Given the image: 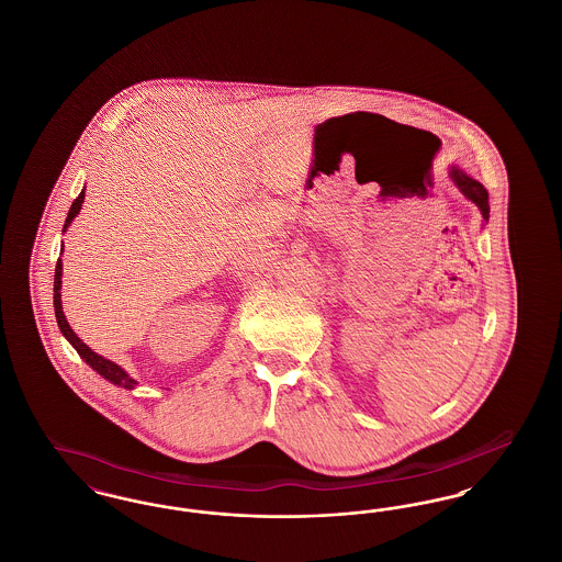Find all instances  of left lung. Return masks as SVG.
Wrapping results in <instances>:
<instances>
[{
	"label": "left lung",
	"instance_id": "8db88e82",
	"mask_svg": "<svg viewBox=\"0 0 562 562\" xmlns=\"http://www.w3.org/2000/svg\"><path fill=\"white\" fill-rule=\"evenodd\" d=\"M449 175H451V179H453L454 186L459 188V191L481 209L482 218L488 221V191L484 189V186L479 183L476 179L468 177L463 170H459L454 166Z\"/></svg>",
	"mask_w": 562,
	"mask_h": 562
}]
</instances>
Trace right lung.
Listing matches in <instances>:
<instances>
[{
  "mask_svg": "<svg viewBox=\"0 0 562 562\" xmlns=\"http://www.w3.org/2000/svg\"><path fill=\"white\" fill-rule=\"evenodd\" d=\"M81 202H83V191H80V195L74 200L71 209H69V214H67V218H65L63 232L71 225V221L80 213ZM60 276H63V263H60V259H58V261H56V269H54V314H56V322H58L60 333L67 337V341L76 348V351L80 353L81 358H83L97 373L103 374L113 385L133 390L134 385H136V381H134L133 376L126 373L122 367H117L115 362H111L108 358H103V356H99L97 351H92V349L88 348V346L81 341L80 337L74 333V328L69 326V322H67L65 314H63V305H60Z\"/></svg>",
  "mask_w": 562,
  "mask_h": 562,
  "instance_id": "add662e5",
  "label": "right lung"
}]
</instances>
